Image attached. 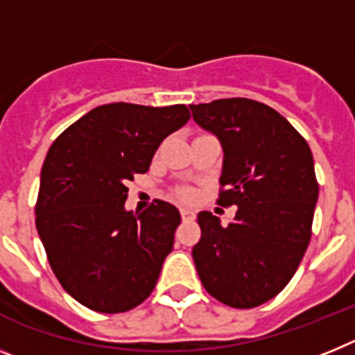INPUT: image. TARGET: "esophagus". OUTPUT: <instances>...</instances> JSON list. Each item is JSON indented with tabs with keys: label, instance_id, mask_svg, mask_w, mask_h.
I'll list each match as a JSON object with an SVG mask.
<instances>
[{
	"label": "esophagus",
	"instance_id": "obj_1",
	"mask_svg": "<svg viewBox=\"0 0 355 355\" xmlns=\"http://www.w3.org/2000/svg\"><path fill=\"white\" fill-rule=\"evenodd\" d=\"M181 216H183V220H193V218H196V213H193L192 209L181 208Z\"/></svg>",
	"mask_w": 355,
	"mask_h": 355
}]
</instances>
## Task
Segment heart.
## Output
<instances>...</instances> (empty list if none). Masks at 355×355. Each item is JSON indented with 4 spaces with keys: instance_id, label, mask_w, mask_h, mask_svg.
<instances>
[{
    "instance_id": "1",
    "label": "heart",
    "mask_w": 355,
    "mask_h": 355,
    "mask_svg": "<svg viewBox=\"0 0 355 355\" xmlns=\"http://www.w3.org/2000/svg\"><path fill=\"white\" fill-rule=\"evenodd\" d=\"M174 196H175V199H178V200H183V202H188V200H192L193 197H196V193H193L192 188L180 187V188H175Z\"/></svg>"
}]
</instances>
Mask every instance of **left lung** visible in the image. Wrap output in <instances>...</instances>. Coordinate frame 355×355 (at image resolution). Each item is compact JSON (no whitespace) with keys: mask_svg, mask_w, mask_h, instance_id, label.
<instances>
[{"mask_svg":"<svg viewBox=\"0 0 355 355\" xmlns=\"http://www.w3.org/2000/svg\"><path fill=\"white\" fill-rule=\"evenodd\" d=\"M190 108L224 149L216 205L238 206L227 227L209 211L197 215V274L225 306L258 307L290 283L311 240L318 199L311 149L283 115L254 99L229 97Z\"/></svg>","mask_w":355,"mask_h":355,"instance_id":"obj_1","label":"left lung"}]
</instances>
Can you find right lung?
<instances>
[{
  "label": "right lung",
  "mask_w": 355,
  "mask_h": 355,
  "mask_svg": "<svg viewBox=\"0 0 355 355\" xmlns=\"http://www.w3.org/2000/svg\"><path fill=\"white\" fill-rule=\"evenodd\" d=\"M188 119L184 105L110 103L78 119L49 147L37 231L64 290L92 311H130L155 290L181 215L158 199L139 215L126 211V184L149 171L159 144Z\"/></svg>",
  "instance_id": "right-lung-1"
}]
</instances>
